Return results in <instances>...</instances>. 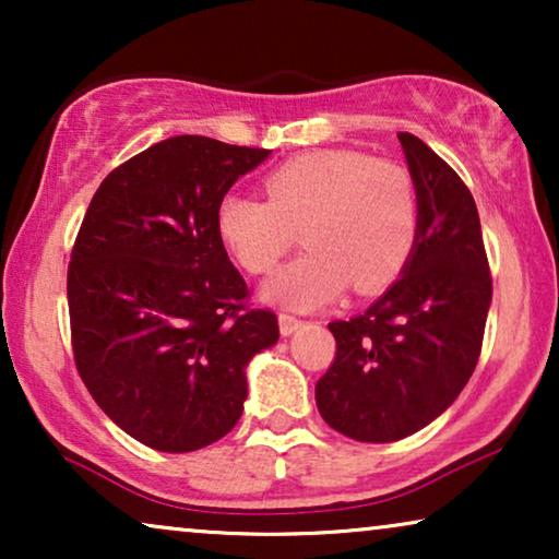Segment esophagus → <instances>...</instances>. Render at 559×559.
Instances as JSON below:
<instances>
[{"mask_svg": "<svg viewBox=\"0 0 559 559\" xmlns=\"http://www.w3.org/2000/svg\"><path fill=\"white\" fill-rule=\"evenodd\" d=\"M300 328H305V320L295 318V316H287V312H280V333L285 335H295Z\"/></svg>", "mask_w": 559, "mask_h": 559, "instance_id": "34e87169", "label": "esophagus"}]
</instances>
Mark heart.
<instances>
[{"instance_id": "b5f03b06", "label": "heart", "mask_w": 559, "mask_h": 559, "mask_svg": "<svg viewBox=\"0 0 559 559\" xmlns=\"http://www.w3.org/2000/svg\"><path fill=\"white\" fill-rule=\"evenodd\" d=\"M264 198L226 193L216 231L251 274L272 272L302 228L308 251L262 287L266 302L308 312L386 289L417 243L419 209L407 170L364 152L320 150L287 159L264 180Z\"/></svg>"}]
</instances>
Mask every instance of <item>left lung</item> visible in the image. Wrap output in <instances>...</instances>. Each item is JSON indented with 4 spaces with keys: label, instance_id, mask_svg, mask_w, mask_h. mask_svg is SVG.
I'll return each mask as SVG.
<instances>
[{
    "label": "left lung",
    "instance_id": "obj_1",
    "mask_svg": "<svg viewBox=\"0 0 559 559\" xmlns=\"http://www.w3.org/2000/svg\"><path fill=\"white\" fill-rule=\"evenodd\" d=\"M419 228L402 277L350 320L328 323L335 361L316 384L320 417L358 442L423 430L468 384L491 308V274L471 190L419 136L396 134Z\"/></svg>",
    "mask_w": 559,
    "mask_h": 559
}]
</instances>
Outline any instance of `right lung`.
I'll return each instance as SVG.
<instances>
[{"mask_svg":"<svg viewBox=\"0 0 559 559\" xmlns=\"http://www.w3.org/2000/svg\"><path fill=\"white\" fill-rule=\"evenodd\" d=\"M270 150L182 134L106 175L68 266L73 358L109 419L190 453L234 430L247 366L280 338L216 231V209Z\"/></svg>","mask_w":559,"mask_h":559,"instance_id":"1","label":"right lung"}]
</instances>
